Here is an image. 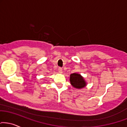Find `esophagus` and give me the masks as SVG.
<instances>
[{
  "mask_svg": "<svg viewBox=\"0 0 127 127\" xmlns=\"http://www.w3.org/2000/svg\"><path fill=\"white\" fill-rule=\"evenodd\" d=\"M58 70H59V73H62V72H63V69H62V67H59V68H58Z\"/></svg>",
  "mask_w": 127,
  "mask_h": 127,
  "instance_id": "1",
  "label": "esophagus"
}]
</instances>
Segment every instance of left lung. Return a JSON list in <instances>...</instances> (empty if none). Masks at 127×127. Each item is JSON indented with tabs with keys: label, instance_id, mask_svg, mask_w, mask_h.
I'll return each instance as SVG.
<instances>
[{
	"label": "left lung",
	"instance_id": "1",
	"mask_svg": "<svg viewBox=\"0 0 127 127\" xmlns=\"http://www.w3.org/2000/svg\"><path fill=\"white\" fill-rule=\"evenodd\" d=\"M70 82L71 85L76 89H82L86 86V82L80 74L73 73L70 76Z\"/></svg>",
	"mask_w": 127,
	"mask_h": 127
}]
</instances>
